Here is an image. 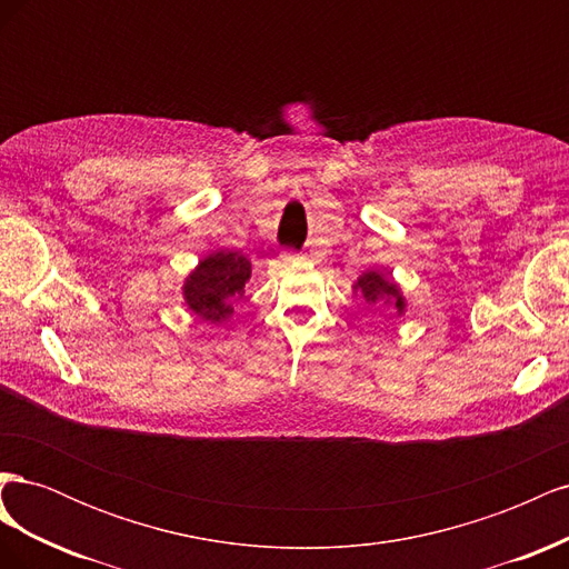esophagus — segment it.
Wrapping results in <instances>:
<instances>
[{"mask_svg": "<svg viewBox=\"0 0 569 569\" xmlns=\"http://www.w3.org/2000/svg\"><path fill=\"white\" fill-rule=\"evenodd\" d=\"M287 258H289V261H295V258H297V256H291V253H289V256H287Z\"/></svg>", "mask_w": 569, "mask_h": 569, "instance_id": "esophagus-1", "label": "esophagus"}]
</instances>
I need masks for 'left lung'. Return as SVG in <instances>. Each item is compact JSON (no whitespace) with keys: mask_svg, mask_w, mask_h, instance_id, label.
Listing matches in <instances>:
<instances>
[{"mask_svg":"<svg viewBox=\"0 0 569 569\" xmlns=\"http://www.w3.org/2000/svg\"><path fill=\"white\" fill-rule=\"evenodd\" d=\"M353 291L363 295V299L368 303H377V301L389 303L399 316L406 311V299L401 295L399 284H396L389 278H385V274L377 272V270H368V272L360 274L358 282L353 284Z\"/></svg>","mask_w":569,"mask_h":569,"instance_id":"left-lung-1","label":"left lung"}]
</instances>
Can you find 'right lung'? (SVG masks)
<instances>
[{"instance_id":"obj_1","label":"right lung","mask_w":569,"mask_h":569,"mask_svg":"<svg viewBox=\"0 0 569 569\" xmlns=\"http://www.w3.org/2000/svg\"><path fill=\"white\" fill-rule=\"evenodd\" d=\"M251 278V261L237 251H216L187 274L182 297L189 311L206 322L228 320L237 297L244 295Z\"/></svg>"}]
</instances>
